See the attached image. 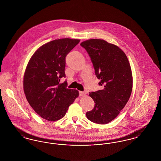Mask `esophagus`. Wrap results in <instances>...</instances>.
Returning <instances> with one entry per match:
<instances>
[{"mask_svg": "<svg viewBox=\"0 0 161 161\" xmlns=\"http://www.w3.org/2000/svg\"><path fill=\"white\" fill-rule=\"evenodd\" d=\"M86 95V92L84 91H80V96H84Z\"/></svg>", "mask_w": 161, "mask_h": 161, "instance_id": "1", "label": "esophagus"}]
</instances>
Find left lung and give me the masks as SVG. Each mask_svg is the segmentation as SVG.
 <instances>
[{"label":"left lung","mask_w":161,"mask_h":161,"mask_svg":"<svg viewBox=\"0 0 161 161\" xmlns=\"http://www.w3.org/2000/svg\"><path fill=\"white\" fill-rule=\"evenodd\" d=\"M89 55L95 75L101 81L103 90L89 93L95 104L86 113L93 123L105 124L119 115L130 98L133 87V77L129 61L118 46L101 39L83 42Z\"/></svg>","instance_id":"1"}]
</instances>
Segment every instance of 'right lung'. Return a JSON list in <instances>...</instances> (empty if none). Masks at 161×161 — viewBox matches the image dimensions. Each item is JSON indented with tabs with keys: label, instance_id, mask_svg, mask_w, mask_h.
<instances>
[{
	"label": "right lung",
	"instance_id": "add662e5",
	"mask_svg": "<svg viewBox=\"0 0 161 161\" xmlns=\"http://www.w3.org/2000/svg\"><path fill=\"white\" fill-rule=\"evenodd\" d=\"M79 39L60 38L40 46L32 55L23 77V90L34 110L49 121L60 119L79 96L77 90L67 88L65 58L78 44Z\"/></svg>",
	"mask_w": 161,
	"mask_h": 161
}]
</instances>
